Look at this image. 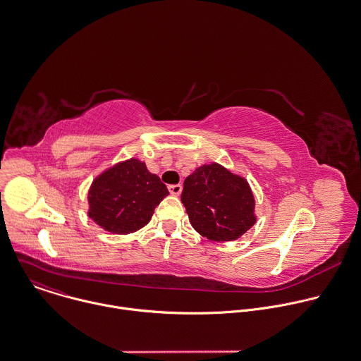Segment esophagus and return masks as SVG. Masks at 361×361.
I'll return each mask as SVG.
<instances>
[{"mask_svg":"<svg viewBox=\"0 0 361 361\" xmlns=\"http://www.w3.org/2000/svg\"><path fill=\"white\" fill-rule=\"evenodd\" d=\"M181 190L183 187L180 184H173V185H169V191L171 195H180L181 194Z\"/></svg>","mask_w":361,"mask_h":361,"instance_id":"1","label":"esophagus"}]
</instances>
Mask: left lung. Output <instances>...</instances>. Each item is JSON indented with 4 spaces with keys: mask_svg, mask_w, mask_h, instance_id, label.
Instances as JSON below:
<instances>
[{
    "mask_svg": "<svg viewBox=\"0 0 361 361\" xmlns=\"http://www.w3.org/2000/svg\"><path fill=\"white\" fill-rule=\"evenodd\" d=\"M181 202L192 228L209 240H236L256 224L247 181L216 163L204 164L185 178Z\"/></svg>",
    "mask_w": 361,
    "mask_h": 361,
    "instance_id": "left-lung-1",
    "label": "left lung"
}]
</instances>
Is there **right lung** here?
<instances>
[{"label":"right lung","instance_id":"right-lung-1","mask_svg":"<svg viewBox=\"0 0 361 361\" xmlns=\"http://www.w3.org/2000/svg\"><path fill=\"white\" fill-rule=\"evenodd\" d=\"M167 187L140 160L130 159L99 174L88 191V216L102 229L126 235L149 224Z\"/></svg>","mask_w":361,"mask_h":361}]
</instances>
